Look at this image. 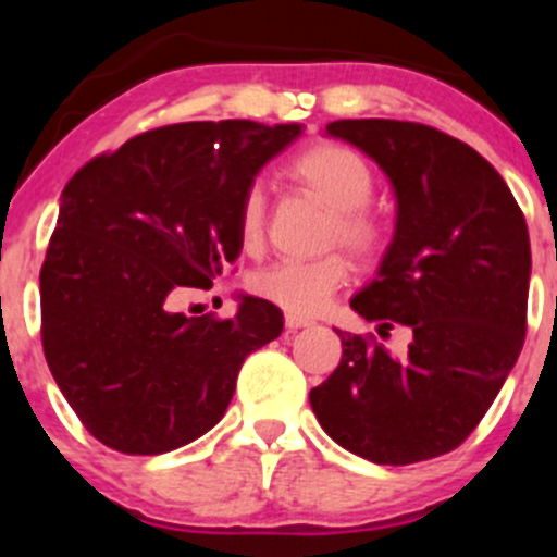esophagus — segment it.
Instances as JSON below:
<instances>
[{
  "mask_svg": "<svg viewBox=\"0 0 557 557\" xmlns=\"http://www.w3.org/2000/svg\"><path fill=\"white\" fill-rule=\"evenodd\" d=\"M307 325H312L310 318H301V314H285V329H288V331L307 329Z\"/></svg>",
  "mask_w": 557,
  "mask_h": 557,
  "instance_id": "obj_1",
  "label": "esophagus"
}]
</instances>
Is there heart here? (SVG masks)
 Returning a JSON list of instances; mask_svg holds the SVG:
<instances>
[{
  "mask_svg": "<svg viewBox=\"0 0 557 557\" xmlns=\"http://www.w3.org/2000/svg\"><path fill=\"white\" fill-rule=\"evenodd\" d=\"M290 177L334 210L329 239L339 243L358 258H372L383 250L385 226L369 201L374 194V170L356 148L342 143H318L288 161ZM267 228V194L261 185H250L237 210V237L245 250H256ZM347 283V263L342 256L314 261L272 263L252 274L250 288L261 299L294 314L323 310L331 296Z\"/></svg>",
  "mask_w": 557,
  "mask_h": 557,
  "instance_id": "obj_1",
  "label": "heart"
}]
</instances>
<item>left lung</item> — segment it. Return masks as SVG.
<instances>
[{
	"label": "left lung",
	"mask_w": 557,
	"mask_h": 557,
	"mask_svg": "<svg viewBox=\"0 0 557 557\" xmlns=\"http://www.w3.org/2000/svg\"><path fill=\"white\" fill-rule=\"evenodd\" d=\"M331 137L372 156L396 190V232L350 307L380 336L407 325L393 356L342 334V361L310 391L325 434L372 463L455 450L480 425L525 342L531 243L504 177L460 139L412 121H334Z\"/></svg>",
	"instance_id": "left-lung-1"
}]
</instances>
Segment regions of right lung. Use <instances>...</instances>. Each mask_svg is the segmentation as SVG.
<instances>
[{
	"instance_id": "right-lung-1",
	"label": "right lung",
	"mask_w": 557,
	"mask_h": 557,
	"mask_svg": "<svg viewBox=\"0 0 557 557\" xmlns=\"http://www.w3.org/2000/svg\"><path fill=\"white\" fill-rule=\"evenodd\" d=\"M299 123L150 128L81 166L39 272L42 350L88 434L126 455L199 440L226 412L245 358L283 312L245 296L234 318L177 312L239 256L237 210Z\"/></svg>"
}]
</instances>
